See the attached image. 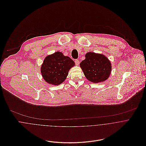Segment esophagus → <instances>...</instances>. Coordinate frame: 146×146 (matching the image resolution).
<instances>
[{"label": "esophagus", "instance_id": "obj_1", "mask_svg": "<svg viewBox=\"0 0 146 146\" xmlns=\"http://www.w3.org/2000/svg\"><path fill=\"white\" fill-rule=\"evenodd\" d=\"M75 64H76V65H78V64H79V61L78 59H76V60H75Z\"/></svg>", "mask_w": 146, "mask_h": 146}]
</instances>
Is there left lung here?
I'll return each instance as SVG.
<instances>
[{"label":"left lung","instance_id":"8db88e82","mask_svg":"<svg viewBox=\"0 0 146 146\" xmlns=\"http://www.w3.org/2000/svg\"><path fill=\"white\" fill-rule=\"evenodd\" d=\"M80 66L86 79L94 83L107 80L111 71V64L107 58L93 52L86 54Z\"/></svg>","mask_w":146,"mask_h":146}]
</instances>
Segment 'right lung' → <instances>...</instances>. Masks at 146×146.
I'll return each instance as SVG.
<instances>
[{"label": "right lung", "instance_id": "add662e5", "mask_svg": "<svg viewBox=\"0 0 146 146\" xmlns=\"http://www.w3.org/2000/svg\"><path fill=\"white\" fill-rule=\"evenodd\" d=\"M74 64V61L69 57L57 52L44 59L41 67L42 76L48 83L59 85L66 79L68 71Z\"/></svg>", "mask_w": 146, "mask_h": 146}]
</instances>
